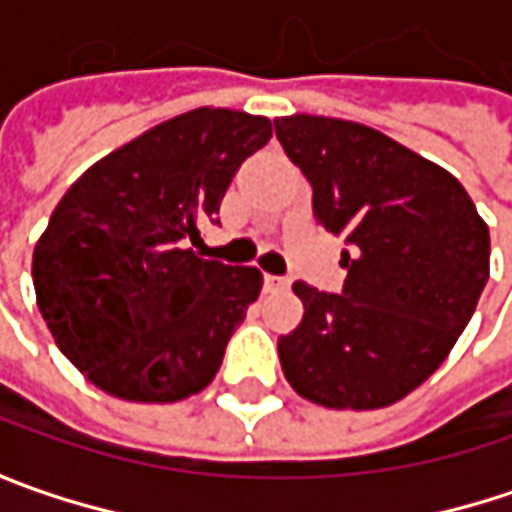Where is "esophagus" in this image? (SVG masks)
Wrapping results in <instances>:
<instances>
[{
	"label": "esophagus",
	"instance_id": "esophagus-1",
	"mask_svg": "<svg viewBox=\"0 0 512 512\" xmlns=\"http://www.w3.org/2000/svg\"><path fill=\"white\" fill-rule=\"evenodd\" d=\"M265 287L267 290H273V293H279V290H287V287H290V279H287V276H273V273H267Z\"/></svg>",
	"mask_w": 512,
	"mask_h": 512
}]
</instances>
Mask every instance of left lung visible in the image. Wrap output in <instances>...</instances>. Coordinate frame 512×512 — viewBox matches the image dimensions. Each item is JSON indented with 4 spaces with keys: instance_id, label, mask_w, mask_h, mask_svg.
<instances>
[{
    "instance_id": "obj_1",
    "label": "left lung",
    "mask_w": 512,
    "mask_h": 512,
    "mask_svg": "<svg viewBox=\"0 0 512 512\" xmlns=\"http://www.w3.org/2000/svg\"><path fill=\"white\" fill-rule=\"evenodd\" d=\"M313 187V216L344 236L342 293L296 282L305 316L279 336L290 387L333 410H376L436 373L479 305L490 233L453 173L379 130L327 119L273 122Z\"/></svg>"
}]
</instances>
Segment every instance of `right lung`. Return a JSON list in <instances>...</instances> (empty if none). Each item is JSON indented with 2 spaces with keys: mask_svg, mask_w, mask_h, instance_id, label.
Returning <instances> with one entry per match:
<instances>
[{
  "mask_svg": "<svg viewBox=\"0 0 512 512\" xmlns=\"http://www.w3.org/2000/svg\"><path fill=\"white\" fill-rule=\"evenodd\" d=\"M270 119L196 108L99 159L33 247V287L59 350L125 402H179L213 382L262 273L202 259L236 170Z\"/></svg>",
  "mask_w": 512,
  "mask_h": 512,
  "instance_id": "add662e5",
  "label": "right lung"
}]
</instances>
